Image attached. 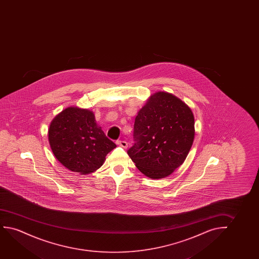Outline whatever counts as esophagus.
<instances>
[{"mask_svg":"<svg viewBox=\"0 0 259 259\" xmlns=\"http://www.w3.org/2000/svg\"><path fill=\"white\" fill-rule=\"evenodd\" d=\"M117 144L122 147V148H124V149H126L128 146L127 142H124V141H117Z\"/></svg>","mask_w":259,"mask_h":259,"instance_id":"1","label":"esophagus"}]
</instances>
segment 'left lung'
<instances>
[{
    "label": "left lung",
    "mask_w": 259,
    "mask_h": 259,
    "mask_svg": "<svg viewBox=\"0 0 259 259\" xmlns=\"http://www.w3.org/2000/svg\"><path fill=\"white\" fill-rule=\"evenodd\" d=\"M195 117L177 96L156 92L139 110L128 156L146 177L159 180L184 163L195 139Z\"/></svg>",
    "instance_id": "left-lung-1"
}]
</instances>
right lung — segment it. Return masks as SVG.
<instances>
[{
    "instance_id": "obj_1",
    "label": "right lung",
    "mask_w": 259,
    "mask_h": 259,
    "mask_svg": "<svg viewBox=\"0 0 259 259\" xmlns=\"http://www.w3.org/2000/svg\"><path fill=\"white\" fill-rule=\"evenodd\" d=\"M49 142L56 158L68 170L81 175L99 169L107 154L117 147L97 124L93 111L73 106L51 121Z\"/></svg>"
}]
</instances>
